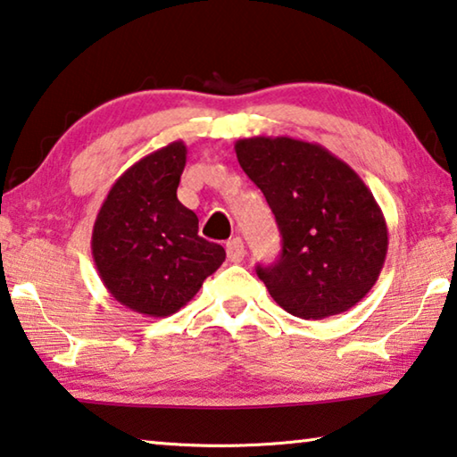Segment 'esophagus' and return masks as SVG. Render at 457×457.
<instances>
[{"instance_id": "34e87169", "label": "esophagus", "mask_w": 457, "mask_h": 457, "mask_svg": "<svg viewBox=\"0 0 457 457\" xmlns=\"http://www.w3.org/2000/svg\"><path fill=\"white\" fill-rule=\"evenodd\" d=\"M226 252H228V258L231 260V262H242L245 256L242 237H234V240H229L226 245Z\"/></svg>"}]
</instances>
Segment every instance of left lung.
Listing matches in <instances>:
<instances>
[{
    "mask_svg": "<svg viewBox=\"0 0 457 457\" xmlns=\"http://www.w3.org/2000/svg\"><path fill=\"white\" fill-rule=\"evenodd\" d=\"M234 148L282 236L277 262L256 268L272 299L313 321L364 299L385 266L388 229L356 170L321 144L288 136L244 137Z\"/></svg>",
    "mask_w": 457,
    "mask_h": 457,
    "instance_id": "8db88e82",
    "label": "left lung"
}]
</instances>
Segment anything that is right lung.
<instances>
[{
    "mask_svg": "<svg viewBox=\"0 0 457 457\" xmlns=\"http://www.w3.org/2000/svg\"><path fill=\"white\" fill-rule=\"evenodd\" d=\"M185 162L180 140L140 158L115 180L93 226L91 252L107 293L146 317L177 313L226 260L177 199Z\"/></svg>",
    "mask_w": 457,
    "mask_h": 457,
    "instance_id": "add662e5",
    "label": "right lung"
}]
</instances>
